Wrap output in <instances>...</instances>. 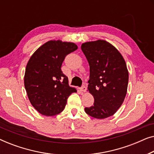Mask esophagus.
<instances>
[{"label": "esophagus", "mask_w": 154, "mask_h": 154, "mask_svg": "<svg viewBox=\"0 0 154 154\" xmlns=\"http://www.w3.org/2000/svg\"><path fill=\"white\" fill-rule=\"evenodd\" d=\"M81 90L82 92H86V90H87V88H86L85 85H83V86H82V87L81 88Z\"/></svg>", "instance_id": "obj_1"}]
</instances>
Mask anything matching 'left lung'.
<instances>
[{
    "label": "left lung",
    "instance_id": "8db88e82",
    "mask_svg": "<svg viewBox=\"0 0 154 154\" xmlns=\"http://www.w3.org/2000/svg\"><path fill=\"white\" fill-rule=\"evenodd\" d=\"M81 50L90 65L88 89L94 97L93 106L85 113L98 119L111 116L123 104L127 93L128 71L123 56L106 41L84 43Z\"/></svg>",
    "mask_w": 154,
    "mask_h": 154
}]
</instances>
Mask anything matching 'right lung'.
Masks as SVG:
<instances>
[{
	"label": "right lung",
	"mask_w": 154,
	"mask_h": 154,
	"mask_svg": "<svg viewBox=\"0 0 154 154\" xmlns=\"http://www.w3.org/2000/svg\"><path fill=\"white\" fill-rule=\"evenodd\" d=\"M78 49L73 43L50 41L41 45L27 63L24 87L32 106L42 115L52 116L62 112L74 88L61 70L65 57Z\"/></svg>",
	"instance_id": "obj_1"
}]
</instances>
